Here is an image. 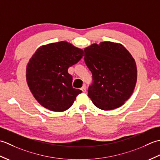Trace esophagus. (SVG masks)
Segmentation results:
<instances>
[{"mask_svg":"<svg viewBox=\"0 0 160 160\" xmlns=\"http://www.w3.org/2000/svg\"><path fill=\"white\" fill-rule=\"evenodd\" d=\"M81 90H82V91L83 93H85V92H86L87 87H86V85H85V84H84L83 87H82V89H81Z\"/></svg>","mask_w":160,"mask_h":160,"instance_id":"esophagus-1","label":"esophagus"}]
</instances>
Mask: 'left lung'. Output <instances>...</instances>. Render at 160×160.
Segmentation results:
<instances>
[{"label":"left lung","mask_w":160,"mask_h":160,"mask_svg":"<svg viewBox=\"0 0 160 160\" xmlns=\"http://www.w3.org/2000/svg\"><path fill=\"white\" fill-rule=\"evenodd\" d=\"M84 62L91 71L88 96L102 110L121 107L133 92L137 82L136 63L121 44L105 41L86 47Z\"/></svg>","instance_id":"8db88e82"}]
</instances>
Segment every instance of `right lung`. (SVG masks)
I'll return each mask as SVG.
<instances>
[{
    "instance_id": "right-lung-1",
    "label": "right lung",
    "mask_w": 160,
    "mask_h": 160,
    "mask_svg": "<svg viewBox=\"0 0 160 160\" xmlns=\"http://www.w3.org/2000/svg\"><path fill=\"white\" fill-rule=\"evenodd\" d=\"M83 53L82 49L66 41L50 43L36 50L27 66L26 79L40 105L58 112L72 106L82 91L73 88L68 69L79 62Z\"/></svg>"
}]
</instances>
